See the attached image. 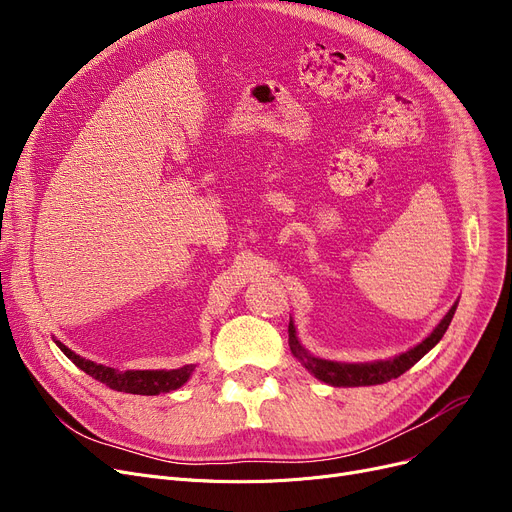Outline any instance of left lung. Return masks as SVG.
<instances>
[{
  "label": "left lung",
  "mask_w": 512,
  "mask_h": 512,
  "mask_svg": "<svg viewBox=\"0 0 512 512\" xmlns=\"http://www.w3.org/2000/svg\"><path fill=\"white\" fill-rule=\"evenodd\" d=\"M456 311V303L450 307L446 317L440 321L438 328L429 334L421 344H417L411 351L402 353L388 361H375V363H334L326 359L311 357L305 348L299 344L297 334H294L292 321L288 324V344L294 357H299L303 365L315 375L317 380L326 382L330 386H373V384H386L405 371H409L425 353L432 351V348L442 340L444 332L448 330L452 315Z\"/></svg>",
  "instance_id": "1"
}]
</instances>
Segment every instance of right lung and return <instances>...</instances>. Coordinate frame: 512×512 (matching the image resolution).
I'll return each instance as SVG.
<instances>
[{"instance_id":"1","label":"right lung","mask_w":512,"mask_h":512,"mask_svg":"<svg viewBox=\"0 0 512 512\" xmlns=\"http://www.w3.org/2000/svg\"><path fill=\"white\" fill-rule=\"evenodd\" d=\"M56 344L60 346V351L76 365L83 369L85 373H89L91 378H95L97 382L110 386L112 390L118 392H128V394H143V396H153V394H161V392H170L180 388L193 373V365H184L180 369H172V371H118L112 367L105 365H97L93 361H87L83 357H78L76 353H72L68 346H64L62 342L56 340Z\"/></svg>"}]
</instances>
